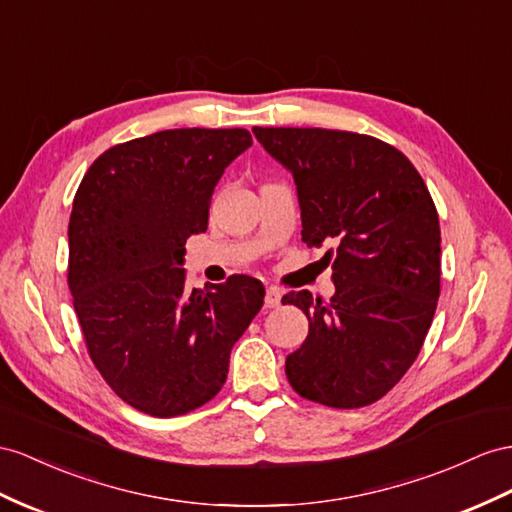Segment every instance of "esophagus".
<instances>
[{"label":"esophagus","instance_id":"obj_1","mask_svg":"<svg viewBox=\"0 0 512 512\" xmlns=\"http://www.w3.org/2000/svg\"><path fill=\"white\" fill-rule=\"evenodd\" d=\"M281 298H283V294L277 290V287H270V290L266 292V298H264L266 309H277V307H281Z\"/></svg>","mask_w":512,"mask_h":512}]
</instances>
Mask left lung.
<instances>
[{"mask_svg": "<svg viewBox=\"0 0 512 512\" xmlns=\"http://www.w3.org/2000/svg\"><path fill=\"white\" fill-rule=\"evenodd\" d=\"M294 175L303 242L333 244L335 294L283 296L309 335L285 359L298 396L359 409L396 385L426 339L441 292L437 207L402 151L374 136L322 127H253Z\"/></svg>", "mask_w": 512, "mask_h": 512, "instance_id": "obj_1", "label": "left lung"}]
</instances>
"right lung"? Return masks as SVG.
Listing matches in <instances>:
<instances>
[{
  "instance_id": "add662e5",
  "label": "right lung",
  "mask_w": 512,
  "mask_h": 512,
  "mask_svg": "<svg viewBox=\"0 0 512 512\" xmlns=\"http://www.w3.org/2000/svg\"><path fill=\"white\" fill-rule=\"evenodd\" d=\"M253 144L246 129H166L114 144L86 170L69 220L67 281L95 368L153 417L212 400L229 355L264 305L235 274L186 290L183 253L207 231L218 179Z\"/></svg>"
}]
</instances>
